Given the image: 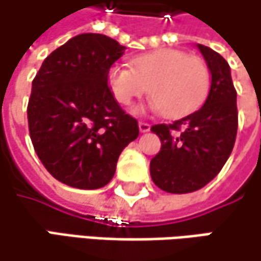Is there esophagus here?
<instances>
[{
    "mask_svg": "<svg viewBox=\"0 0 261 261\" xmlns=\"http://www.w3.org/2000/svg\"><path fill=\"white\" fill-rule=\"evenodd\" d=\"M139 130H140V133H148L151 130V125L148 122H139Z\"/></svg>",
    "mask_w": 261,
    "mask_h": 261,
    "instance_id": "obj_1",
    "label": "esophagus"
}]
</instances>
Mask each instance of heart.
I'll return each instance as SVG.
<instances>
[{
	"label": "heart",
	"instance_id": "obj_1",
	"mask_svg": "<svg viewBox=\"0 0 261 261\" xmlns=\"http://www.w3.org/2000/svg\"><path fill=\"white\" fill-rule=\"evenodd\" d=\"M107 83L122 106L142 98L149 88L154 109L176 119L188 116L204 103L211 89V73L200 57L178 49H158L136 57L131 68L112 65Z\"/></svg>",
	"mask_w": 261,
	"mask_h": 261
}]
</instances>
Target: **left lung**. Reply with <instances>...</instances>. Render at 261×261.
I'll list each match as a JSON object with an SVG mask.
<instances>
[{
  "mask_svg": "<svg viewBox=\"0 0 261 261\" xmlns=\"http://www.w3.org/2000/svg\"><path fill=\"white\" fill-rule=\"evenodd\" d=\"M211 71L204 105L173 124H156L161 149L151 160V178L166 193L185 194L215 178L230 156L238 133L236 89L227 61L207 46L197 44Z\"/></svg>",
  "mask_w": 261,
  "mask_h": 261,
  "instance_id": "1",
  "label": "left lung"
}]
</instances>
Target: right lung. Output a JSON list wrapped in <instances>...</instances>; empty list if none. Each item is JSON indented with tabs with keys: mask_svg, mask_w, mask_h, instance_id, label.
Instances as JSON below:
<instances>
[{
	"mask_svg": "<svg viewBox=\"0 0 261 261\" xmlns=\"http://www.w3.org/2000/svg\"><path fill=\"white\" fill-rule=\"evenodd\" d=\"M125 47L103 34H79L43 61L28 101L37 155L60 182L81 190L107 185L137 121L115 100L107 71Z\"/></svg>",
	"mask_w": 261,
	"mask_h": 261,
	"instance_id": "obj_1",
	"label": "right lung"
}]
</instances>
